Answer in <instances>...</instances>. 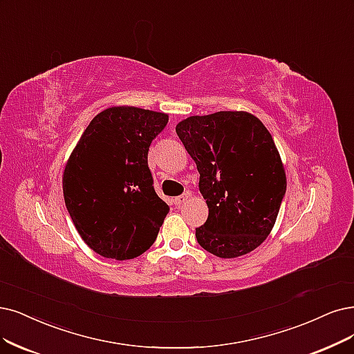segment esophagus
<instances>
[{
  "label": "esophagus",
  "mask_w": 354,
  "mask_h": 354,
  "mask_svg": "<svg viewBox=\"0 0 354 354\" xmlns=\"http://www.w3.org/2000/svg\"><path fill=\"white\" fill-rule=\"evenodd\" d=\"M188 197H189V192L182 194V195H179V197L174 198V204H175V205H180V204H184V203L188 200Z\"/></svg>",
  "instance_id": "obj_1"
}]
</instances>
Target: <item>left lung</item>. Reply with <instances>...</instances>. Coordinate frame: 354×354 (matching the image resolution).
Returning <instances> with one entry per match:
<instances>
[{
    "label": "left lung",
    "instance_id": "1",
    "mask_svg": "<svg viewBox=\"0 0 354 354\" xmlns=\"http://www.w3.org/2000/svg\"><path fill=\"white\" fill-rule=\"evenodd\" d=\"M176 134L200 172L207 221L195 238L210 254L236 258L270 234L286 194V172L268 129L248 112L189 116Z\"/></svg>",
    "mask_w": 354,
    "mask_h": 354
}]
</instances>
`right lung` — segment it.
<instances>
[{
	"label": "right lung",
	"mask_w": 354,
	"mask_h": 354,
	"mask_svg": "<svg viewBox=\"0 0 354 354\" xmlns=\"http://www.w3.org/2000/svg\"><path fill=\"white\" fill-rule=\"evenodd\" d=\"M167 120L166 113L134 106L104 109L65 165V205L82 239L104 258L124 261L146 252L169 213L147 162Z\"/></svg>",
	"instance_id": "obj_1"
}]
</instances>
